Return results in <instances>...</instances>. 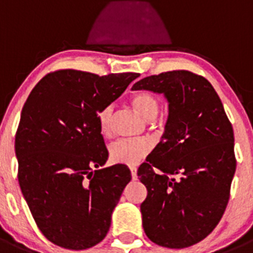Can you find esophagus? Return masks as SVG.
Returning a JSON list of instances; mask_svg holds the SVG:
<instances>
[{
  "mask_svg": "<svg viewBox=\"0 0 253 253\" xmlns=\"http://www.w3.org/2000/svg\"><path fill=\"white\" fill-rule=\"evenodd\" d=\"M130 173H131V178H133V180H137V167H130Z\"/></svg>",
  "mask_w": 253,
  "mask_h": 253,
  "instance_id": "34e87169",
  "label": "esophagus"
}]
</instances>
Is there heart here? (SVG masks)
Masks as SVG:
<instances>
[{
    "label": "heart",
    "instance_id": "b5f03b06",
    "mask_svg": "<svg viewBox=\"0 0 253 253\" xmlns=\"http://www.w3.org/2000/svg\"><path fill=\"white\" fill-rule=\"evenodd\" d=\"M131 105L146 122H154L161 110V102L156 95L148 91H140L131 97ZM99 128L102 135L107 137L111 133L113 107L105 106L97 114ZM149 152V144L146 140L119 139L109 147V157L111 162L133 166L146 157Z\"/></svg>",
    "mask_w": 253,
    "mask_h": 253
}]
</instances>
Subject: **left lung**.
<instances>
[{
	"instance_id": "obj_1",
	"label": "left lung",
	"mask_w": 253,
	"mask_h": 253,
	"mask_svg": "<svg viewBox=\"0 0 253 253\" xmlns=\"http://www.w3.org/2000/svg\"><path fill=\"white\" fill-rule=\"evenodd\" d=\"M131 90L163 93L169 119L161 142L138 169L147 198L143 228L152 242L184 249L204 240L224 214L236 172L234 134L207 78L171 71Z\"/></svg>"
}]
</instances>
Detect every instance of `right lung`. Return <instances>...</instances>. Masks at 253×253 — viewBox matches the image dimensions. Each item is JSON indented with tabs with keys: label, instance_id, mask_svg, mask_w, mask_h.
Masks as SVG:
<instances>
[{
	"label": "right lung",
	"instance_id": "1",
	"mask_svg": "<svg viewBox=\"0 0 253 253\" xmlns=\"http://www.w3.org/2000/svg\"><path fill=\"white\" fill-rule=\"evenodd\" d=\"M139 73H48L22 107L15 137L19 184L40 232L68 250L106 236L111 213L131 180L124 165L101 169L109 152L97 114Z\"/></svg>",
	"mask_w": 253,
	"mask_h": 253
}]
</instances>
